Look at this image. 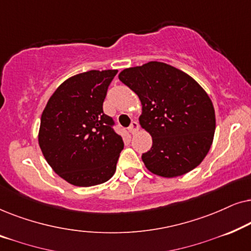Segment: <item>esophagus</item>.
Returning a JSON list of instances; mask_svg holds the SVG:
<instances>
[{
  "mask_svg": "<svg viewBox=\"0 0 251 251\" xmlns=\"http://www.w3.org/2000/svg\"><path fill=\"white\" fill-rule=\"evenodd\" d=\"M138 126H138V122H137V121H132L131 125H130V126L128 128L129 132L131 133V135H135L137 130H138Z\"/></svg>",
  "mask_w": 251,
  "mask_h": 251,
  "instance_id": "esophagus-1",
  "label": "esophagus"
}]
</instances>
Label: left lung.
<instances>
[{
    "instance_id": "8db88e82",
    "label": "left lung",
    "mask_w": 251,
    "mask_h": 251,
    "mask_svg": "<svg viewBox=\"0 0 251 251\" xmlns=\"http://www.w3.org/2000/svg\"><path fill=\"white\" fill-rule=\"evenodd\" d=\"M142 102L139 125L152 136L142 160L151 173L173 178L200 164L210 150L215 109L203 88L185 72L160 61L119 74Z\"/></svg>"
}]
</instances>
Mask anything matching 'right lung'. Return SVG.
<instances>
[{
	"instance_id": "add662e5",
	"label": "right lung",
	"mask_w": 251,
	"mask_h": 251,
	"mask_svg": "<svg viewBox=\"0 0 251 251\" xmlns=\"http://www.w3.org/2000/svg\"><path fill=\"white\" fill-rule=\"evenodd\" d=\"M116 70L89 71L64 81L41 116L39 145L58 176L74 186L107 181L116 170L123 140L102 111Z\"/></svg>"
}]
</instances>
